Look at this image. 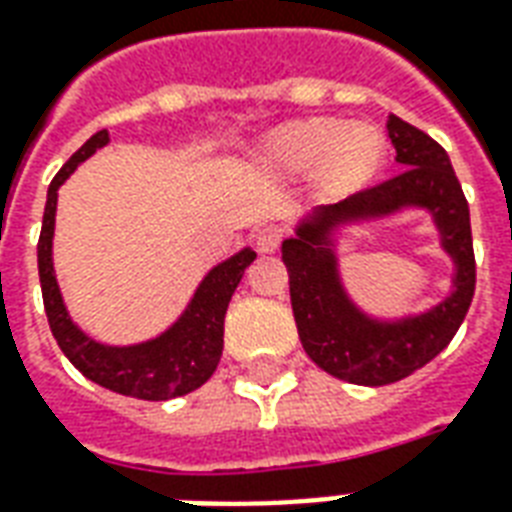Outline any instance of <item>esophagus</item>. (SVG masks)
<instances>
[{
  "label": "esophagus",
  "instance_id": "esophagus-1",
  "mask_svg": "<svg viewBox=\"0 0 512 512\" xmlns=\"http://www.w3.org/2000/svg\"><path fill=\"white\" fill-rule=\"evenodd\" d=\"M287 236V227L282 225H266V227H260L255 233V246L260 249V252H276L279 249V244L285 241Z\"/></svg>",
  "mask_w": 512,
  "mask_h": 512
}]
</instances>
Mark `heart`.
Listing matches in <instances>:
<instances>
[{
    "mask_svg": "<svg viewBox=\"0 0 512 512\" xmlns=\"http://www.w3.org/2000/svg\"><path fill=\"white\" fill-rule=\"evenodd\" d=\"M268 162L282 170H309L323 162V179L333 192H350L372 179L385 160L380 130L344 121L306 119L287 124L268 140Z\"/></svg>",
    "mask_w": 512,
    "mask_h": 512,
    "instance_id": "obj_1",
    "label": "heart"
}]
</instances>
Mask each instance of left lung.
Instances as JSON below:
<instances>
[{
  "label": "left lung",
  "instance_id": "1",
  "mask_svg": "<svg viewBox=\"0 0 512 512\" xmlns=\"http://www.w3.org/2000/svg\"><path fill=\"white\" fill-rule=\"evenodd\" d=\"M388 135L401 165L399 173L336 206L314 211V217L298 227V236L282 244L295 325L306 355L323 372L372 388L404 380L437 358L464 323L475 295L469 206L448 151L399 116L388 119ZM404 205H423L435 214L443 243L457 260V293L420 318L391 326L374 324L343 295L330 230L347 218L379 216Z\"/></svg>",
  "mask_w": 512,
  "mask_h": 512
}]
</instances>
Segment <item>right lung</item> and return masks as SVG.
Here are the masks:
<instances>
[{
    "label": "right lung",
    "instance_id": "1",
    "mask_svg": "<svg viewBox=\"0 0 512 512\" xmlns=\"http://www.w3.org/2000/svg\"><path fill=\"white\" fill-rule=\"evenodd\" d=\"M105 143H108V132H94L92 138L64 162V168L56 173L48 187L43 230H40V241H37V268H40V287H43L48 325H51L56 344L62 347L75 369L102 388L143 401L187 396V393L198 391L200 385L217 372L222 344H225L227 304L236 293L244 271L257 255L252 249H244L214 268L198 287L184 317L170 331L162 333L160 339L135 344V347H105V344L92 342L86 333L75 328L62 304L54 263H51V238H54L56 189L62 187L64 179L86 157H92Z\"/></svg>",
    "mask_w": 512,
    "mask_h": 512
}]
</instances>
